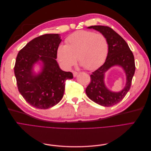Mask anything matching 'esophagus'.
<instances>
[{
  "instance_id": "1",
  "label": "esophagus",
  "mask_w": 151,
  "mask_h": 151,
  "mask_svg": "<svg viewBox=\"0 0 151 151\" xmlns=\"http://www.w3.org/2000/svg\"><path fill=\"white\" fill-rule=\"evenodd\" d=\"M72 73H73V76H74V77H76L77 75L78 74V72L76 71H72Z\"/></svg>"
}]
</instances>
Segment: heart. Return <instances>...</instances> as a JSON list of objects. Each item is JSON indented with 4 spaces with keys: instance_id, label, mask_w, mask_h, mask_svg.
Wrapping results in <instances>:
<instances>
[{
    "instance_id": "1",
    "label": "heart",
    "mask_w": 151,
    "mask_h": 151,
    "mask_svg": "<svg viewBox=\"0 0 151 151\" xmlns=\"http://www.w3.org/2000/svg\"><path fill=\"white\" fill-rule=\"evenodd\" d=\"M109 50L106 36L90 31H78L66 40L57 50V58L61 65L69 69L77 60L81 66L92 70L102 65Z\"/></svg>"
}]
</instances>
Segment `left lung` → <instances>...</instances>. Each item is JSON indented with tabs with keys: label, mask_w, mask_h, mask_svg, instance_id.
<instances>
[{
	"label": "left lung",
	"mask_w": 151,
	"mask_h": 151,
	"mask_svg": "<svg viewBox=\"0 0 151 151\" xmlns=\"http://www.w3.org/2000/svg\"><path fill=\"white\" fill-rule=\"evenodd\" d=\"M88 28H93L106 36L109 50L104 64L91 75V83L87 87L86 93L94 103L103 106H111L120 102L130 90L135 70L134 55L122 36L109 27L91 26ZM115 65L123 68L127 78L124 88L119 92H113L108 90L104 83L105 73Z\"/></svg>",
	"instance_id": "8db88e82"
}]
</instances>
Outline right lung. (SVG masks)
<instances>
[{
    "label": "right lung",
    "instance_id": "1",
    "mask_svg": "<svg viewBox=\"0 0 151 151\" xmlns=\"http://www.w3.org/2000/svg\"><path fill=\"white\" fill-rule=\"evenodd\" d=\"M60 35L45 34L32 40L16 57L14 74L18 90L27 103L38 109H48L60 102L65 91V81L73 78L70 72L61 70L57 50ZM42 62V70L33 72V66Z\"/></svg>",
    "mask_w": 151,
    "mask_h": 151
}]
</instances>
